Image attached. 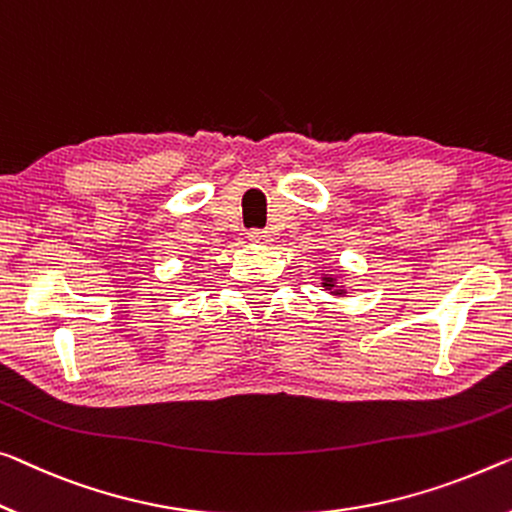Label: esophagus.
Wrapping results in <instances>:
<instances>
[{
	"mask_svg": "<svg viewBox=\"0 0 512 512\" xmlns=\"http://www.w3.org/2000/svg\"><path fill=\"white\" fill-rule=\"evenodd\" d=\"M247 240H249V242H254V245H270V242H272V235L267 233V231H258V229H254V231H249V233H247Z\"/></svg>",
	"mask_w": 512,
	"mask_h": 512,
	"instance_id": "34e87169",
	"label": "esophagus"
}]
</instances>
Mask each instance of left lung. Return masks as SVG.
<instances>
[{"instance_id": "1", "label": "left lung", "mask_w": 512, "mask_h": 512, "mask_svg": "<svg viewBox=\"0 0 512 512\" xmlns=\"http://www.w3.org/2000/svg\"><path fill=\"white\" fill-rule=\"evenodd\" d=\"M320 283H322V288H325L329 295H334V297H345V295H348V288H345L343 283H338V277H336L334 272L320 274Z\"/></svg>"}]
</instances>
